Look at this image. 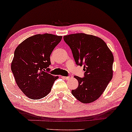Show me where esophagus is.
<instances>
[{"instance_id":"34e87169","label":"esophagus","mask_w":132,"mask_h":132,"mask_svg":"<svg viewBox=\"0 0 132 132\" xmlns=\"http://www.w3.org/2000/svg\"><path fill=\"white\" fill-rule=\"evenodd\" d=\"M71 76H64V78L66 80H68V79L71 78Z\"/></svg>"}]
</instances>
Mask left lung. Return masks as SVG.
Returning <instances> with one entry per match:
<instances>
[{
  "label": "left lung",
  "instance_id": "left-lung-1",
  "mask_svg": "<svg viewBox=\"0 0 132 132\" xmlns=\"http://www.w3.org/2000/svg\"><path fill=\"white\" fill-rule=\"evenodd\" d=\"M77 65H84V77L75 76L77 88L71 93L79 102L90 103L100 97L113 76V56L106 43L95 36L84 33L64 36Z\"/></svg>",
  "mask_w": 132,
  "mask_h": 132
}]
</instances>
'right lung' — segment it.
I'll use <instances>...</instances> for the list:
<instances>
[{"label": "right lung", "mask_w": 132, "mask_h": 132, "mask_svg": "<svg viewBox=\"0 0 132 132\" xmlns=\"http://www.w3.org/2000/svg\"><path fill=\"white\" fill-rule=\"evenodd\" d=\"M62 36L50 34L29 37L15 48L11 70L16 84L28 98L38 100L48 95L58 79L47 72L50 55L62 39Z\"/></svg>", "instance_id": "right-lung-1"}]
</instances>
